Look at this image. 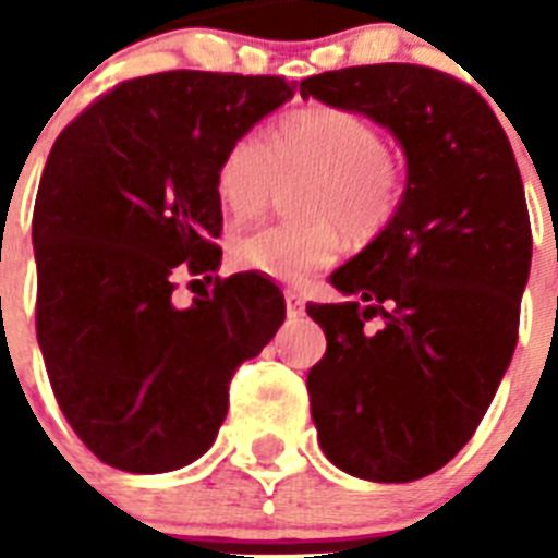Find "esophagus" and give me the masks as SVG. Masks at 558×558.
I'll list each match as a JSON object with an SVG mask.
<instances>
[{"label": "esophagus", "instance_id": "1", "mask_svg": "<svg viewBox=\"0 0 558 558\" xmlns=\"http://www.w3.org/2000/svg\"><path fill=\"white\" fill-rule=\"evenodd\" d=\"M287 315L289 318H301L304 315V298L298 292H287Z\"/></svg>", "mask_w": 558, "mask_h": 558}]
</instances>
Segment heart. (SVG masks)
<instances>
[{
  "mask_svg": "<svg viewBox=\"0 0 558 558\" xmlns=\"http://www.w3.org/2000/svg\"><path fill=\"white\" fill-rule=\"evenodd\" d=\"M292 177H301L292 199L301 219L231 236L236 269L301 283L339 257L344 234L356 243L381 234L402 202V170L379 130L327 104L289 112L263 138H236L219 159L214 191L228 217L245 219L266 205L278 179Z\"/></svg>",
  "mask_w": 558,
  "mask_h": 558,
  "instance_id": "obj_1",
  "label": "heart"
}]
</instances>
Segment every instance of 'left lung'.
Returning a JSON list of instances; mask_svg holds the SVG:
<instances>
[{
  "label": "left lung",
  "mask_w": 558,
  "mask_h": 558,
  "mask_svg": "<svg viewBox=\"0 0 558 558\" xmlns=\"http://www.w3.org/2000/svg\"><path fill=\"white\" fill-rule=\"evenodd\" d=\"M301 95L388 126L405 150L397 217L330 275L344 301L306 306L327 336L306 390L330 463L408 484L472 440L510 367L533 257L519 165L489 104L437 69L350 65Z\"/></svg>",
  "instance_id": "obj_1"
}]
</instances>
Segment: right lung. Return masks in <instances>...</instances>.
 <instances>
[{
	"mask_svg": "<svg viewBox=\"0 0 558 558\" xmlns=\"http://www.w3.org/2000/svg\"><path fill=\"white\" fill-rule=\"evenodd\" d=\"M295 83L161 72L118 83L48 153L34 205L37 341L57 405L107 466L159 475L210 449L228 385L287 318L263 275L214 278L173 304L179 275L210 280L222 153Z\"/></svg>",
	"mask_w": 558,
	"mask_h": 558,
	"instance_id": "right-lung-1",
	"label": "right lung"
}]
</instances>
